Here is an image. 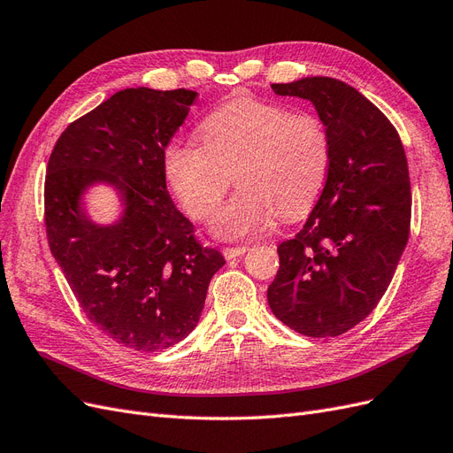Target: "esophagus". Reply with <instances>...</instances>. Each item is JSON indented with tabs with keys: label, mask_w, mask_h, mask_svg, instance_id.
Wrapping results in <instances>:
<instances>
[{
	"label": "esophagus",
	"mask_w": 453,
	"mask_h": 453,
	"mask_svg": "<svg viewBox=\"0 0 453 453\" xmlns=\"http://www.w3.org/2000/svg\"><path fill=\"white\" fill-rule=\"evenodd\" d=\"M245 251H248V248H245V245H238V248H225L223 255H225L226 260H232V258L243 255Z\"/></svg>",
	"instance_id": "1"
}]
</instances>
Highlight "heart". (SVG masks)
<instances>
[{
    "label": "heart",
    "mask_w": 453,
    "mask_h": 453,
    "mask_svg": "<svg viewBox=\"0 0 453 453\" xmlns=\"http://www.w3.org/2000/svg\"><path fill=\"white\" fill-rule=\"evenodd\" d=\"M198 140L164 149V180L188 217L208 221L234 173L240 188L213 219V232L226 240L265 230L278 215H304L331 170L325 122L281 104L225 102L200 122Z\"/></svg>",
    "instance_id": "b5f03b06"
}]
</instances>
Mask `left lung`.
<instances>
[{"label":"left lung","instance_id":"left-lung-1","mask_svg":"<svg viewBox=\"0 0 453 453\" xmlns=\"http://www.w3.org/2000/svg\"><path fill=\"white\" fill-rule=\"evenodd\" d=\"M272 90L315 105L331 140V170L303 230L278 245L268 304L300 334L340 336L378 306L406 248L412 190L404 147L389 119L338 79Z\"/></svg>","mask_w":453,"mask_h":453}]
</instances>
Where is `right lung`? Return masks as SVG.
I'll use <instances>...</instances> for the list:
<instances>
[{"instance_id":"1","label":"right lung","mask_w":453,"mask_h":453,"mask_svg":"<svg viewBox=\"0 0 453 453\" xmlns=\"http://www.w3.org/2000/svg\"><path fill=\"white\" fill-rule=\"evenodd\" d=\"M195 90L125 88L73 120L54 145L45 177V226L52 257L88 321L135 351L166 349L196 326L213 273L225 265L203 248L175 208L162 155ZM113 184L126 211L96 226L82 195Z\"/></svg>"}]
</instances>
